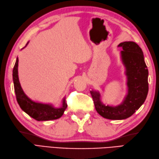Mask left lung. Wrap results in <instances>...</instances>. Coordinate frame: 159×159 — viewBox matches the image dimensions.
<instances>
[{
    "mask_svg": "<svg viewBox=\"0 0 159 159\" xmlns=\"http://www.w3.org/2000/svg\"><path fill=\"white\" fill-rule=\"evenodd\" d=\"M121 47V60L125 67L128 94L118 106H111L101 101L98 91L90 90L97 112L103 117L112 120H121L132 116L144 103L148 93V70L144 61L143 53L134 42H124Z\"/></svg>",
    "mask_w": 159,
    "mask_h": 159,
    "instance_id": "obj_1",
    "label": "left lung"
}]
</instances>
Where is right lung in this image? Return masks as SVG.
Returning a JSON list of instances; mask_svg holds the SVG:
<instances>
[{"instance_id":"add662e5","label":"right lung","mask_w":159,"mask_h":159,"mask_svg":"<svg viewBox=\"0 0 159 159\" xmlns=\"http://www.w3.org/2000/svg\"><path fill=\"white\" fill-rule=\"evenodd\" d=\"M28 43H27V44ZM27 44H26V46ZM18 58L17 57L14 69H13V81H14L16 99L20 108L32 118L39 121L54 120V119L60 118L67 107L65 98L63 99L62 105L60 108H55L51 104L41 103L32 101L25 95L23 90L21 88L18 79Z\"/></svg>"}]
</instances>
